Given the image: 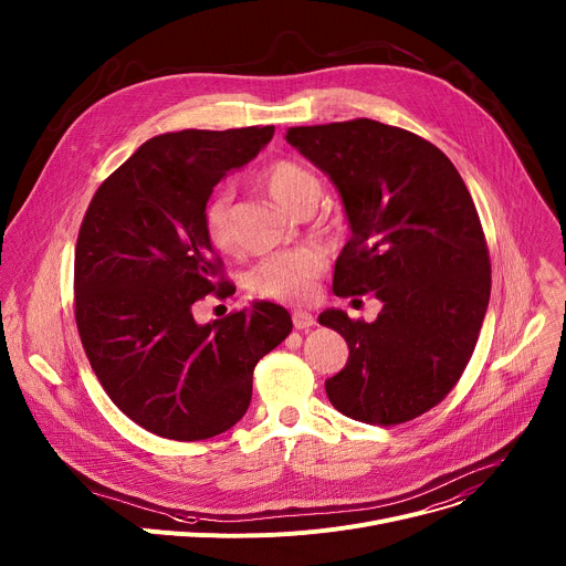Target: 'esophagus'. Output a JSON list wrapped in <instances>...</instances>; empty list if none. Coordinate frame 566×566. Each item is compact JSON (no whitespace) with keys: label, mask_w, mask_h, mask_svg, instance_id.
<instances>
[{"label":"esophagus","mask_w":566,"mask_h":566,"mask_svg":"<svg viewBox=\"0 0 566 566\" xmlns=\"http://www.w3.org/2000/svg\"><path fill=\"white\" fill-rule=\"evenodd\" d=\"M291 318H293L295 329H310L312 325H316V318H314L310 312H303V310H295V312L291 314Z\"/></svg>","instance_id":"esophagus-1"}]
</instances>
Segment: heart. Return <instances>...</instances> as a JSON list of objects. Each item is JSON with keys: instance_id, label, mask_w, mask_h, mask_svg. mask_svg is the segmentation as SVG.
<instances>
[{"instance_id": "b5f03b06", "label": "heart", "mask_w": 566, "mask_h": 566, "mask_svg": "<svg viewBox=\"0 0 566 566\" xmlns=\"http://www.w3.org/2000/svg\"><path fill=\"white\" fill-rule=\"evenodd\" d=\"M269 196L286 211L295 213L310 200H318V179L300 164L280 159L261 175ZM202 232L218 252H230L237 245L232 218V193H211L202 207ZM325 269V256L314 248H300L261 259L248 273V289L259 297L280 303H303L314 295L316 280Z\"/></svg>"}]
</instances>
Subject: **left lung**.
Returning <instances> with one entry per match:
<instances>
[{
	"mask_svg": "<svg viewBox=\"0 0 566 566\" xmlns=\"http://www.w3.org/2000/svg\"><path fill=\"white\" fill-rule=\"evenodd\" d=\"M286 140L329 177L348 216L334 293L382 303L373 323L342 310L318 316L350 348L325 380L327 398L373 426L417 419L462 378L492 291L469 188L439 147L378 120L291 127Z\"/></svg>",
	"mask_w": 566,
	"mask_h": 566,
	"instance_id": "left-lung-1",
	"label": "left lung"
}]
</instances>
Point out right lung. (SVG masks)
<instances>
[{
  "label": "right lung",
  "instance_id": "1",
  "mask_svg": "<svg viewBox=\"0 0 566 566\" xmlns=\"http://www.w3.org/2000/svg\"><path fill=\"white\" fill-rule=\"evenodd\" d=\"M273 134L269 125L155 136L88 205L74 250V318L99 385L147 432L200 441L237 426L256 361L293 327L266 300L207 325L193 318L198 300L228 284L202 207Z\"/></svg>",
  "mask_w": 566,
  "mask_h": 566
}]
</instances>
